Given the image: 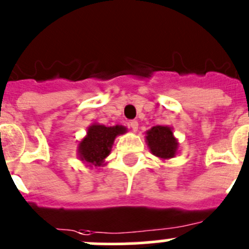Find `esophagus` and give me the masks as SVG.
Returning a JSON list of instances; mask_svg holds the SVG:
<instances>
[{
    "label": "esophagus",
    "instance_id": "34e87169",
    "mask_svg": "<svg viewBox=\"0 0 249 249\" xmlns=\"http://www.w3.org/2000/svg\"><path fill=\"white\" fill-rule=\"evenodd\" d=\"M130 127L132 129V131H138L139 123L136 122V120H131V122H130Z\"/></svg>",
    "mask_w": 249,
    "mask_h": 249
}]
</instances>
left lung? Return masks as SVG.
<instances>
[{
	"label": "left lung",
	"instance_id": "obj_1",
	"mask_svg": "<svg viewBox=\"0 0 249 249\" xmlns=\"http://www.w3.org/2000/svg\"><path fill=\"white\" fill-rule=\"evenodd\" d=\"M146 142L151 153L161 160H169L176 156L178 150V141L174 138L169 126L157 125L146 131Z\"/></svg>",
	"mask_w": 249,
	"mask_h": 249
}]
</instances>
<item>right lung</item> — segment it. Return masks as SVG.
Returning <instances> with one entry per match:
<instances>
[{"mask_svg": "<svg viewBox=\"0 0 249 249\" xmlns=\"http://www.w3.org/2000/svg\"><path fill=\"white\" fill-rule=\"evenodd\" d=\"M127 130L123 125L106 126V125H90L87 135L78 143V156L81 161L86 162L89 167L104 166V160L109 156L114 140L118 135H123Z\"/></svg>", "mask_w": 249, "mask_h": 249, "instance_id": "obj_1", "label": "right lung"}]
</instances>
